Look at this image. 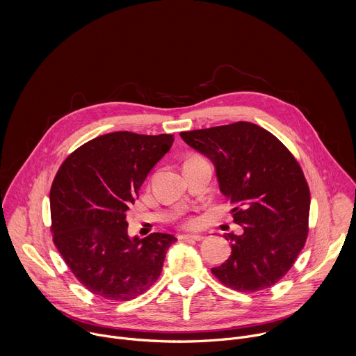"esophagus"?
<instances>
[{
    "label": "esophagus",
    "mask_w": 356,
    "mask_h": 356,
    "mask_svg": "<svg viewBox=\"0 0 356 356\" xmlns=\"http://www.w3.org/2000/svg\"><path fill=\"white\" fill-rule=\"evenodd\" d=\"M206 236L202 234H180L179 239H194V241H202Z\"/></svg>",
    "instance_id": "esophagus-1"
}]
</instances>
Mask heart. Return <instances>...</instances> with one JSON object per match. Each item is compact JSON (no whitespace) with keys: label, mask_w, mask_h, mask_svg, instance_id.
Masks as SVG:
<instances>
[{"label":"heart","mask_w":356,"mask_h":356,"mask_svg":"<svg viewBox=\"0 0 356 356\" xmlns=\"http://www.w3.org/2000/svg\"><path fill=\"white\" fill-rule=\"evenodd\" d=\"M194 224H195V221H190V222H188V225H194Z\"/></svg>","instance_id":"b5f03b06"}]
</instances>
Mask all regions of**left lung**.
Segmentation results:
<instances>
[{
	"mask_svg": "<svg viewBox=\"0 0 356 356\" xmlns=\"http://www.w3.org/2000/svg\"><path fill=\"white\" fill-rule=\"evenodd\" d=\"M211 161L220 191L242 234H228L231 257L211 272L228 287L268 289L293 266L309 232L310 191L287 147L266 129L236 122L181 132Z\"/></svg>",
	"mask_w": 356,
	"mask_h": 356,
	"instance_id": "obj_1",
	"label": "left lung"
}]
</instances>
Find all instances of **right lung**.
Here are the masks:
<instances>
[{
	"instance_id": "add662e5",
	"label": "right lung",
	"mask_w": 356,
	"mask_h": 356,
	"mask_svg": "<svg viewBox=\"0 0 356 356\" xmlns=\"http://www.w3.org/2000/svg\"><path fill=\"white\" fill-rule=\"evenodd\" d=\"M173 140L166 134L111 132L76 149L60 166L50 188L54 242L91 293L127 301L158 280L176 238L129 236L127 213Z\"/></svg>"
}]
</instances>
